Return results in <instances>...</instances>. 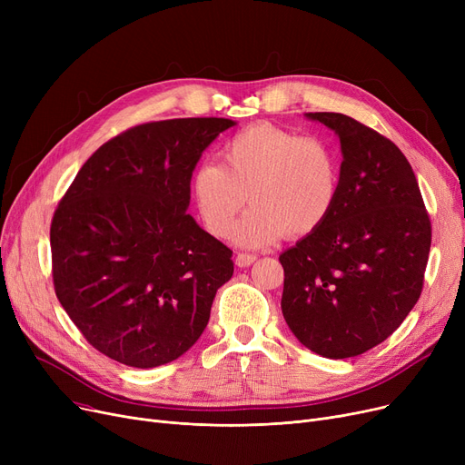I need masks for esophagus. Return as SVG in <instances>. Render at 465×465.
Masks as SVG:
<instances>
[{"label": "esophagus", "instance_id": "1", "mask_svg": "<svg viewBox=\"0 0 465 465\" xmlns=\"http://www.w3.org/2000/svg\"><path fill=\"white\" fill-rule=\"evenodd\" d=\"M256 262V254H249V252H241V254H237V258H235V263L239 265V267H249L251 263H254Z\"/></svg>", "mask_w": 465, "mask_h": 465}]
</instances>
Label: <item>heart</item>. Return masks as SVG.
Listing matches in <instances>:
<instances>
[{"mask_svg":"<svg viewBox=\"0 0 465 465\" xmlns=\"http://www.w3.org/2000/svg\"><path fill=\"white\" fill-rule=\"evenodd\" d=\"M220 156L223 165L205 162L190 177L192 200L216 237L230 233L247 195L252 209L233 230L241 247L272 245L282 233L307 235L335 207L339 160L322 139L254 124L233 135Z\"/></svg>","mask_w":465,"mask_h":465,"instance_id":"b5f03b06","label":"heart"}]
</instances>
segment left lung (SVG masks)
Segmentation results:
<instances>
[{
	"mask_svg": "<svg viewBox=\"0 0 465 465\" xmlns=\"http://www.w3.org/2000/svg\"><path fill=\"white\" fill-rule=\"evenodd\" d=\"M341 143L326 223L284 251L282 316L309 351L341 360L392 335L419 302L431 224L398 146L341 113H305Z\"/></svg>",
	"mask_w": 465,
	"mask_h": 465,
	"instance_id": "left-lung-1",
	"label": "left lung"
}]
</instances>
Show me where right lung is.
I'll use <instances>...</instances> for the list:
<instances>
[{
    "label": "right lung",
    "mask_w": 465,
    "mask_h": 465,
    "mask_svg": "<svg viewBox=\"0 0 465 465\" xmlns=\"http://www.w3.org/2000/svg\"><path fill=\"white\" fill-rule=\"evenodd\" d=\"M230 118L135 126L81 167L51 226L56 296L88 343L130 368L183 356L203 333L232 251L186 213L203 151Z\"/></svg>",
    "instance_id": "obj_1"
}]
</instances>
